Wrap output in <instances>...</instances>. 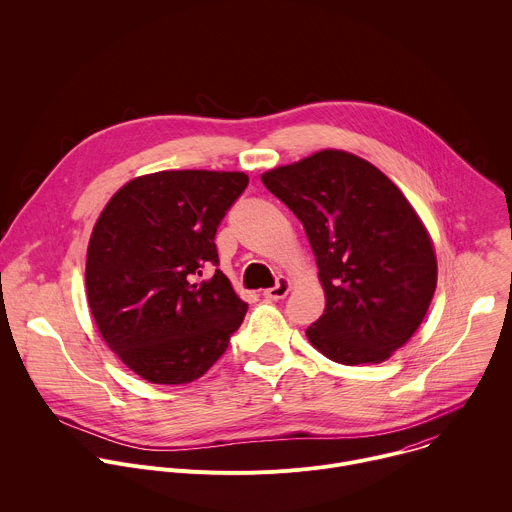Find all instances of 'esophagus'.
<instances>
[{
	"mask_svg": "<svg viewBox=\"0 0 512 512\" xmlns=\"http://www.w3.org/2000/svg\"><path fill=\"white\" fill-rule=\"evenodd\" d=\"M291 291V281L287 277H279L277 279V285L275 287H269L263 291V295L271 301H277V299H283L287 293Z\"/></svg>",
	"mask_w": 512,
	"mask_h": 512,
	"instance_id": "1",
	"label": "esophagus"
}]
</instances>
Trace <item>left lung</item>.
<instances>
[{"mask_svg": "<svg viewBox=\"0 0 512 512\" xmlns=\"http://www.w3.org/2000/svg\"><path fill=\"white\" fill-rule=\"evenodd\" d=\"M301 221L325 293L309 344L344 364H382L416 333L436 291L434 243L378 166L325 148L261 175Z\"/></svg>", "mask_w": 512, "mask_h": 512, "instance_id": "1", "label": "left lung"}]
</instances>
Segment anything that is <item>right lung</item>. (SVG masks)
I'll return each mask as SVG.
<instances>
[{"label": "right lung", "mask_w": 512, "mask_h": 512, "mask_svg": "<svg viewBox=\"0 0 512 512\" xmlns=\"http://www.w3.org/2000/svg\"><path fill=\"white\" fill-rule=\"evenodd\" d=\"M249 177L160 170L128 181L102 209L86 293L106 346L150 384L199 380L227 350L247 303L219 265L215 233Z\"/></svg>", "instance_id": "add662e5"}]
</instances>
